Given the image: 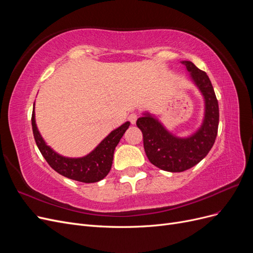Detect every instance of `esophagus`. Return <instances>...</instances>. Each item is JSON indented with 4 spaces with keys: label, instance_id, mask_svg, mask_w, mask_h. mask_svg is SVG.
Segmentation results:
<instances>
[{
    "label": "esophagus",
    "instance_id": "1",
    "mask_svg": "<svg viewBox=\"0 0 253 253\" xmlns=\"http://www.w3.org/2000/svg\"><path fill=\"white\" fill-rule=\"evenodd\" d=\"M137 118H138V115H137L136 113H132V114H129V116H128V120H129V122H131L132 125H135V124H136Z\"/></svg>",
    "mask_w": 253,
    "mask_h": 253
}]
</instances>
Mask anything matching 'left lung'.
<instances>
[{"instance_id": "8db88e82", "label": "left lung", "mask_w": 253, "mask_h": 253, "mask_svg": "<svg viewBox=\"0 0 253 253\" xmlns=\"http://www.w3.org/2000/svg\"><path fill=\"white\" fill-rule=\"evenodd\" d=\"M181 63L205 99V117L201 127L193 135L179 138L149 113L136 122L142 132L144 151L151 164L168 172L186 171L200 163L215 142L218 128V102L208 75L191 61Z\"/></svg>"}]
</instances>
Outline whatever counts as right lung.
I'll return each instance as SVG.
<instances>
[{
  "instance_id": "right-lung-1",
  "label": "right lung",
  "mask_w": 253,
  "mask_h": 253,
  "mask_svg": "<svg viewBox=\"0 0 253 253\" xmlns=\"http://www.w3.org/2000/svg\"><path fill=\"white\" fill-rule=\"evenodd\" d=\"M32 126L38 148L52 169L70 179L89 183L101 180L109 174L113 164L115 148L117 147L121 137L128 128L129 122L126 121V124L114 129L98 144L94 151L80 158L61 156L45 143L36 125L35 103L32 115Z\"/></svg>"
}]
</instances>
